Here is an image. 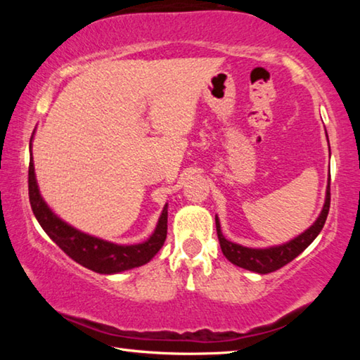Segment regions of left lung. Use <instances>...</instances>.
<instances>
[{
    "label": "left lung",
    "mask_w": 360,
    "mask_h": 360,
    "mask_svg": "<svg viewBox=\"0 0 360 360\" xmlns=\"http://www.w3.org/2000/svg\"><path fill=\"white\" fill-rule=\"evenodd\" d=\"M328 210H330V182H328L327 187V195H326V203L324 208H322L321 214L311 227H309L304 233L298 235L295 240L285 243L283 246H275L268 249H251L236 245V243H231L224 238L221 231V224H219L216 217V230H217V238L219 245L225 257H227L231 264L241 268H246V270H251L255 273H260V275H265V273L276 271L279 268L288 265L289 262L294 260L298 254L303 252L311 243L314 241L316 236L319 235L326 224V219L328 214Z\"/></svg>",
    "instance_id": "8db88e82"
}]
</instances>
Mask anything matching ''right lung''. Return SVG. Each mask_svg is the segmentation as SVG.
<instances>
[{"mask_svg":"<svg viewBox=\"0 0 360 360\" xmlns=\"http://www.w3.org/2000/svg\"><path fill=\"white\" fill-rule=\"evenodd\" d=\"M28 195L34 216L49 235V238L56 243L66 255H70L72 260L77 262L79 265L96 273H103V275H111V273H119L148 264L160 251V248L167 240V208H163L154 233L141 245H114V243L95 238V236L85 235L82 231L72 229L71 225L65 224L62 219L53 214L44 203V200L41 198L34 178L33 158L30 160L28 167Z\"/></svg>","mask_w":360,"mask_h":360,"instance_id":"1","label":"right lung"}]
</instances>
